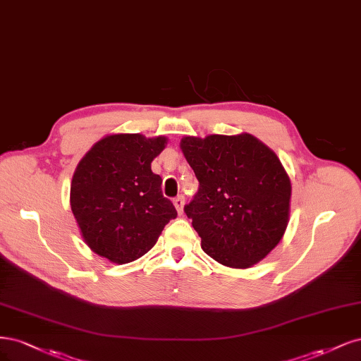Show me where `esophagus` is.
I'll use <instances>...</instances> for the list:
<instances>
[{
    "label": "esophagus",
    "mask_w": 361,
    "mask_h": 361,
    "mask_svg": "<svg viewBox=\"0 0 361 361\" xmlns=\"http://www.w3.org/2000/svg\"><path fill=\"white\" fill-rule=\"evenodd\" d=\"M173 205H176L178 214L183 213V207H184V196L178 195L177 197H173Z\"/></svg>",
    "instance_id": "esophagus-1"
}]
</instances>
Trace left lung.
<instances>
[{"label":"left lung","instance_id":"left-lung-1","mask_svg":"<svg viewBox=\"0 0 361 361\" xmlns=\"http://www.w3.org/2000/svg\"><path fill=\"white\" fill-rule=\"evenodd\" d=\"M180 145L200 181L184 213L204 252L232 269L264 259L288 226L290 181L281 160L249 133L185 136Z\"/></svg>","mask_w":361,"mask_h":361}]
</instances>
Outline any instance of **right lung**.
I'll list each match as a JSON object with an SVG mask.
<instances>
[{
	"mask_svg": "<svg viewBox=\"0 0 361 361\" xmlns=\"http://www.w3.org/2000/svg\"><path fill=\"white\" fill-rule=\"evenodd\" d=\"M166 137L111 135L79 161L71 185V207L88 247L115 264L141 258L154 246L173 204L161 193L151 161Z\"/></svg>",
	"mask_w": 361,
	"mask_h": 361,
	"instance_id": "add662e5",
	"label": "right lung"
}]
</instances>
